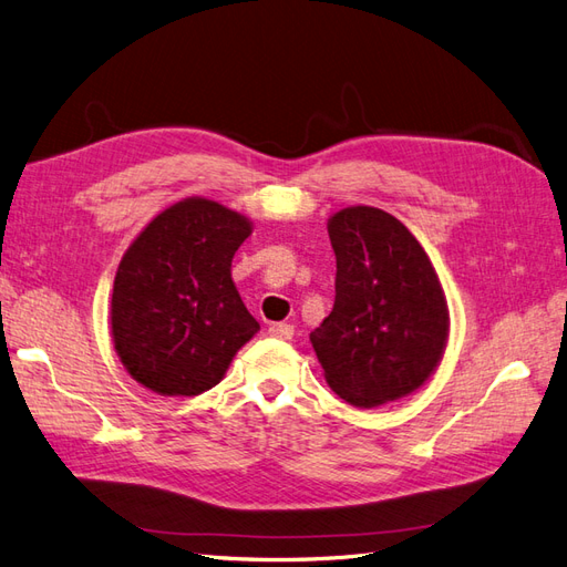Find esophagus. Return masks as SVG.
<instances>
[{
  "mask_svg": "<svg viewBox=\"0 0 567 567\" xmlns=\"http://www.w3.org/2000/svg\"><path fill=\"white\" fill-rule=\"evenodd\" d=\"M269 336L279 338V340H290V338H293V326H290V323H271Z\"/></svg>",
  "mask_w": 567,
  "mask_h": 567,
  "instance_id": "esophagus-1",
  "label": "esophagus"
}]
</instances>
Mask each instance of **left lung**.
I'll use <instances>...</instances> for the list:
<instances>
[{
	"label": "left lung",
	"mask_w": 567,
	"mask_h": 567,
	"mask_svg": "<svg viewBox=\"0 0 567 567\" xmlns=\"http://www.w3.org/2000/svg\"><path fill=\"white\" fill-rule=\"evenodd\" d=\"M336 302L310 333L323 379L373 409L419 390L442 362L450 310L437 271L398 217L354 205L329 219Z\"/></svg>",
	"instance_id": "8db88e82"
}]
</instances>
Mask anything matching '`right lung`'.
Wrapping results in <instances>:
<instances>
[{
  "label": "right lung",
  "mask_w": 567,
  "mask_h": 567,
  "mask_svg": "<svg viewBox=\"0 0 567 567\" xmlns=\"http://www.w3.org/2000/svg\"><path fill=\"white\" fill-rule=\"evenodd\" d=\"M252 221L192 196L153 217L120 260L111 333L136 383L163 398L217 385L234 354L260 331L231 279Z\"/></svg>",
  "instance_id": "add662e5"
}]
</instances>
